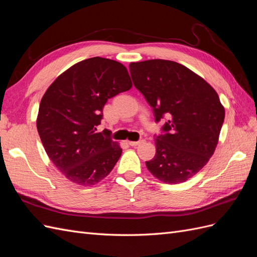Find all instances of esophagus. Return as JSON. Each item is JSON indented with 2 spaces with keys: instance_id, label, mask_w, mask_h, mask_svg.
I'll return each instance as SVG.
<instances>
[{
  "instance_id": "34e87169",
  "label": "esophagus",
  "mask_w": 257,
  "mask_h": 257,
  "mask_svg": "<svg viewBox=\"0 0 257 257\" xmlns=\"http://www.w3.org/2000/svg\"><path fill=\"white\" fill-rule=\"evenodd\" d=\"M145 143H146L145 139H141V141H138V142H130L128 144H130V146H132V147H136V146H139V145L145 144Z\"/></svg>"
}]
</instances>
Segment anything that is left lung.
Returning a JSON list of instances; mask_svg holds the SVG:
<instances>
[{
	"label": "left lung",
	"instance_id": "8db88e82",
	"mask_svg": "<svg viewBox=\"0 0 257 257\" xmlns=\"http://www.w3.org/2000/svg\"><path fill=\"white\" fill-rule=\"evenodd\" d=\"M135 88L152 108L155 121L166 115L155 135L157 153L146 162L165 183H180L196 175L212 157L225 110L215 90L191 69L174 61L148 60L130 64Z\"/></svg>",
	"mask_w": 257,
	"mask_h": 257
}]
</instances>
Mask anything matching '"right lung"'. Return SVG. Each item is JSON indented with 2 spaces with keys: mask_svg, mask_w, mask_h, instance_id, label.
Wrapping results in <instances>:
<instances>
[{
  "mask_svg": "<svg viewBox=\"0 0 257 257\" xmlns=\"http://www.w3.org/2000/svg\"><path fill=\"white\" fill-rule=\"evenodd\" d=\"M132 88L126 67L94 57L69 67L44 94L37 131L49 159L72 182L94 185L108 176L122 149L107 130L96 133L107 100Z\"/></svg>",
  "mask_w": 257,
  "mask_h": 257,
  "instance_id": "add662e5",
  "label": "right lung"
}]
</instances>
